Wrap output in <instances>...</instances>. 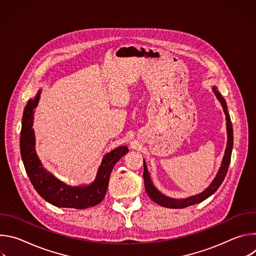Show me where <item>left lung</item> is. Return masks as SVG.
<instances>
[{
	"label": "left lung",
	"mask_w": 256,
	"mask_h": 256,
	"mask_svg": "<svg viewBox=\"0 0 256 256\" xmlns=\"http://www.w3.org/2000/svg\"><path fill=\"white\" fill-rule=\"evenodd\" d=\"M212 92L214 93L216 97L218 98V100L220 101L224 112L226 116V128H227V146H226V150H225V154L221 163L220 168H218L214 180L210 182V184L200 194H196V196H192L186 198H173L170 196H165L164 194H162L153 184V181L151 179V175L150 172L148 170L147 164H146V161L144 160V188L146 192H147V194L149 196V198L154 200L156 204L165 206V208H184L196 204H200V202L206 200L208 196H210L212 194H214L216 192V190L220 188V186L222 184V182L227 174L228 168H229V164L231 161V154H232V150H233V128H232V124H231V120H230V116L228 114V108H227V103L226 100L224 99V97L221 95V93L218 91V88L216 86H212Z\"/></svg>",
	"instance_id": "obj_1"
}]
</instances>
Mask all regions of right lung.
<instances>
[{"instance_id": "obj_1", "label": "right lung", "mask_w": 256, "mask_h": 256, "mask_svg": "<svg viewBox=\"0 0 256 256\" xmlns=\"http://www.w3.org/2000/svg\"><path fill=\"white\" fill-rule=\"evenodd\" d=\"M42 90L34 99L28 100L24 108L20 134V152L26 173L38 194L48 202L58 208H86L100 204L107 192L109 176L116 162L128 149L126 146L116 148L104 155L96 177L90 184L72 186L58 179L48 172L40 160L35 150V134L33 126L34 109L38 107Z\"/></svg>"}]
</instances>
